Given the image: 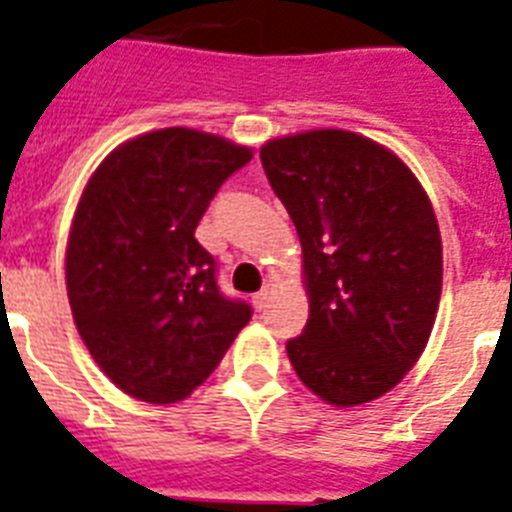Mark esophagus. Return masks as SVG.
<instances>
[{
	"label": "esophagus",
	"mask_w": 512,
	"mask_h": 512,
	"mask_svg": "<svg viewBox=\"0 0 512 512\" xmlns=\"http://www.w3.org/2000/svg\"><path fill=\"white\" fill-rule=\"evenodd\" d=\"M269 295H272V285H264L259 293L253 295V306H256V311H264L266 303H269Z\"/></svg>",
	"instance_id": "1"
}]
</instances>
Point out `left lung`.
<instances>
[{
  "label": "left lung",
  "instance_id": "8db88e82",
  "mask_svg": "<svg viewBox=\"0 0 512 512\" xmlns=\"http://www.w3.org/2000/svg\"><path fill=\"white\" fill-rule=\"evenodd\" d=\"M303 248L308 322L287 358L337 408L392 390L424 353L442 295L432 201L390 149L308 130L261 146Z\"/></svg>",
  "mask_w": 512,
  "mask_h": 512
}]
</instances>
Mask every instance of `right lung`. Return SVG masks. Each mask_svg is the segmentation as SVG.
Masks as SVG:
<instances>
[{
	"label": "right lung",
	"mask_w": 512,
	"mask_h": 512,
	"mask_svg": "<svg viewBox=\"0 0 512 512\" xmlns=\"http://www.w3.org/2000/svg\"><path fill=\"white\" fill-rule=\"evenodd\" d=\"M251 149L190 128L122 143L91 175L67 240V298L99 369L143 403L188 398L251 322L196 227Z\"/></svg>",
	"instance_id": "right-lung-1"
}]
</instances>
